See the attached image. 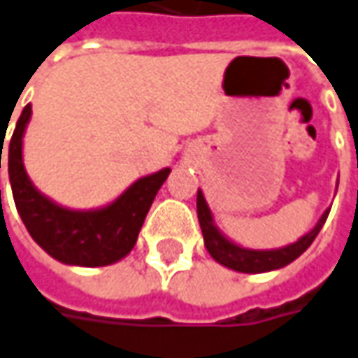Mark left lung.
Segmentation results:
<instances>
[{"label": "left lung", "instance_id": "1", "mask_svg": "<svg viewBox=\"0 0 358 358\" xmlns=\"http://www.w3.org/2000/svg\"><path fill=\"white\" fill-rule=\"evenodd\" d=\"M327 215H329V210L323 211V215L313 225L312 231H308L296 243H290L286 247H280V249H247V247L237 245L235 241H231L229 237H225L217 229V225L213 221V213H211L210 206L206 201V196L201 189H198V220L201 233H203L206 249L213 257V261H217L231 271L247 272V274L278 271L282 266L290 264L292 261H296L317 237Z\"/></svg>", "mask_w": 358, "mask_h": 358}]
</instances>
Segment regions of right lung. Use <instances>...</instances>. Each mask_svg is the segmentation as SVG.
<instances>
[{"label":"right lung","instance_id":"obj_1","mask_svg":"<svg viewBox=\"0 0 358 358\" xmlns=\"http://www.w3.org/2000/svg\"><path fill=\"white\" fill-rule=\"evenodd\" d=\"M31 113L33 109L29 103L17 119L7 152L13 199L29 235L41 249L62 264L108 266L125 259L137 243L138 231L157 192L169 178L170 169L138 178L103 208L70 210L58 206L57 201L36 189L23 164V135L31 121Z\"/></svg>","mask_w":358,"mask_h":358}]
</instances>
